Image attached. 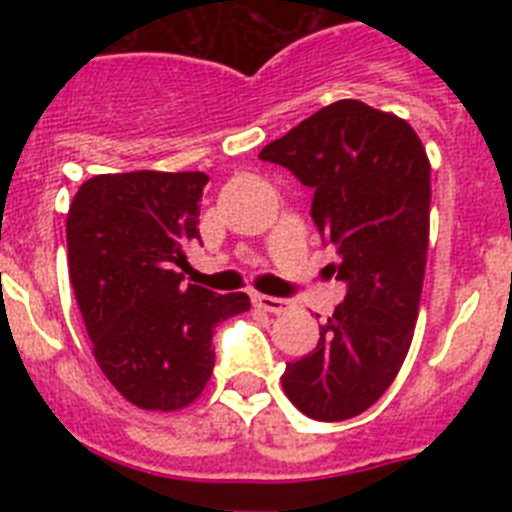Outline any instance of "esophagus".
<instances>
[{
  "label": "esophagus",
  "instance_id": "obj_1",
  "mask_svg": "<svg viewBox=\"0 0 512 512\" xmlns=\"http://www.w3.org/2000/svg\"><path fill=\"white\" fill-rule=\"evenodd\" d=\"M253 305L261 307L266 312H284L292 307V302L284 300V297H271V295H253Z\"/></svg>",
  "mask_w": 512,
  "mask_h": 512
}]
</instances>
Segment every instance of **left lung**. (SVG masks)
Returning a JSON list of instances; mask_svg holds the SVG:
<instances>
[{
    "label": "left lung",
    "instance_id": "1",
    "mask_svg": "<svg viewBox=\"0 0 512 512\" xmlns=\"http://www.w3.org/2000/svg\"><path fill=\"white\" fill-rule=\"evenodd\" d=\"M312 189V220L333 243L346 300L320 341L282 374L307 418L346 420L372 408L413 341L428 253L431 164L408 122L359 99L333 102L259 153Z\"/></svg>",
    "mask_w": 512,
    "mask_h": 512
}]
</instances>
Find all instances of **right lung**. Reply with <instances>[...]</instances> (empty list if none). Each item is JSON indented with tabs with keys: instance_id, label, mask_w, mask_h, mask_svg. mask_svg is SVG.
I'll use <instances>...</instances> for the list:
<instances>
[{
	"instance_id": "obj_1",
	"label": "right lung",
	"mask_w": 512,
	"mask_h": 512,
	"mask_svg": "<svg viewBox=\"0 0 512 512\" xmlns=\"http://www.w3.org/2000/svg\"><path fill=\"white\" fill-rule=\"evenodd\" d=\"M207 182L202 171L99 174L66 217L69 277L94 359L143 410L197 400L215 366L212 330L251 307L243 292L182 284Z\"/></svg>"
}]
</instances>
